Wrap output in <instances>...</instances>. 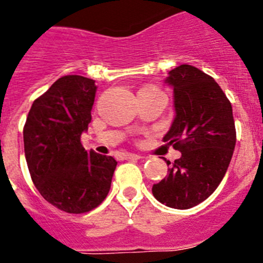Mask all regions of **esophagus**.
Returning <instances> with one entry per match:
<instances>
[{"label": "esophagus", "mask_w": 263, "mask_h": 263, "mask_svg": "<svg viewBox=\"0 0 263 263\" xmlns=\"http://www.w3.org/2000/svg\"><path fill=\"white\" fill-rule=\"evenodd\" d=\"M124 158L126 159H140L141 157L139 154H134V153H126L124 154Z\"/></svg>", "instance_id": "esophagus-1"}]
</instances>
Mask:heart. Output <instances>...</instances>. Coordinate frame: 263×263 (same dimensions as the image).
<instances>
[{
    "label": "heart",
    "mask_w": 263,
    "mask_h": 263,
    "mask_svg": "<svg viewBox=\"0 0 263 263\" xmlns=\"http://www.w3.org/2000/svg\"><path fill=\"white\" fill-rule=\"evenodd\" d=\"M152 89H158V88H156V87H151V85H149V87H144L143 89H141V90H152Z\"/></svg>",
    "instance_id": "heart-1"
}]
</instances>
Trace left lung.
<instances>
[{"label": "left lung", "mask_w": 263, "mask_h": 263, "mask_svg": "<svg viewBox=\"0 0 263 263\" xmlns=\"http://www.w3.org/2000/svg\"><path fill=\"white\" fill-rule=\"evenodd\" d=\"M176 117L163 137L181 157L152 188L174 209H190L209 197L222 181L234 154L236 128L231 102L212 76L191 65L170 71Z\"/></svg>", "instance_id": "8db88e82"}]
</instances>
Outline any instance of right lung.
I'll return each mask as SVG.
<instances>
[{
  "label": "right lung",
  "mask_w": 263,
  "mask_h": 263,
  "mask_svg": "<svg viewBox=\"0 0 263 263\" xmlns=\"http://www.w3.org/2000/svg\"><path fill=\"white\" fill-rule=\"evenodd\" d=\"M95 80L66 75L32 104L23 128L24 154L40 195L62 212L82 214L106 198L117 161L87 152L80 136L92 120Z\"/></svg>",
  "instance_id": "obj_1"
}]
</instances>
